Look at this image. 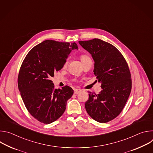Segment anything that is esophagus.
<instances>
[{"mask_svg": "<svg viewBox=\"0 0 153 153\" xmlns=\"http://www.w3.org/2000/svg\"><path fill=\"white\" fill-rule=\"evenodd\" d=\"M80 92H81V90L75 89V90H74V94H79Z\"/></svg>", "mask_w": 153, "mask_h": 153, "instance_id": "obj_1", "label": "esophagus"}]
</instances>
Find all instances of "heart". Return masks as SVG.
<instances>
[{
    "instance_id": "obj_1",
    "label": "heart",
    "mask_w": 153,
    "mask_h": 153,
    "mask_svg": "<svg viewBox=\"0 0 153 153\" xmlns=\"http://www.w3.org/2000/svg\"><path fill=\"white\" fill-rule=\"evenodd\" d=\"M80 60H81V61H82V63H83V62H84L85 61H86V60H88V59H90V58L89 57V56H88L86 55V54H82V55L80 56ZM67 63H68V61L67 60L66 62H65V65H66L67 64Z\"/></svg>"
}]
</instances>
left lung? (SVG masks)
<instances>
[{
  "label": "left lung",
  "mask_w": 153,
  "mask_h": 153,
  "mask_svg": "<svg viewBox=\"0 0 153 153\" xmlns=\"http://www.w3.org/2000/svg\"><path fill=\"white\" fill-rule=\"evenodd\" d=\"M92 56L94 74L102 90L96 94L89 92L85 109L94 120L111 121L122 112L131 90V76L126 61L113 45L99 39L79 41Z\"/></svg>",
  "instance_id": "left-lung-1"
}]
</instances>
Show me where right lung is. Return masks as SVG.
Returning a JSON list of instances; mask_svg holds the SVG:
<instances>
[{
    "mask_svg": "<svg viewBox=\"0 0 153 153\" xmlns=\"http://www.w3.org/2000/svg\"><path fill=\"white\" fill-rule=\"evenodd\" d=\"M75 42L47 40L33 48L24 59L19 73L18 88L31 115L41 123L50 124L65 112L74 91L66 85L55 89L51 78L60 70Z\"/></svg>",
    "mask_w": 153,
    "mask_h": 153,
    "instance_id": "add662e5",
    "label": "right lung"
}]
</instances>
